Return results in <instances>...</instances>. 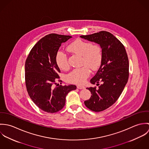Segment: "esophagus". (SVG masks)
Returning a JSON list of instances; mask_svg holds the SVG:
<instances>
[{
	"label": "esophagus",
	"mask_w": 149,
	"mask_h": 149,
	"mask_svg": "<svg viewBox=\"0 0 149 149\" xmlns=\"http://www.w3.org/2000/svg\"><path fill=\"white\" fill-rule=\"evenodd\" d=\"M77 88L79 89H85V86H83V85H78L77 86Z\"/></svg>",
	"instance_id": "obj_1"
}]
</instances>
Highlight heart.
<instances>
[{
  "instance_id": "1",
  "label": "heart",
  "mask_w": 149,
  "mask_h": 149,
  "mask_svg": "<svg viewBox=\"0 0 149 149\" xmlns=\"http://www.w3.org/2000/svg\"><path fill=\"white\" fill-rule=\"evenodd\" d=\"M68 50L76 54L81 56V68L73 70L66 77L68 82L77 84H82L89 76L91 70L95 71L99 69L102 63L103 54L100 46L81 39H77L70 43ZM56 62L62 70L69 68L68 57L62 51H58L56 55Z\"/></svg>"
}]
</instances>
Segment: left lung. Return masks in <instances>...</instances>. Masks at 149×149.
<instances>
[{
  "instance_id": "obj_1",
  "label": "left lung",
  "mask_w": 149,
  "mask_h": 149,
  "mask_svg": "<svg viewBox=\"0 0 149 149\" xmlns=\"http://www.w3.org/2000/svg\"><path fill=\"white\" fill-rule=\"evenodd\" d=\"M81 38L100 45L103 59L95 76L91 80L96 87L86 88L91 92L90 99L84 102L85 106L91 111L100 112L113 104L118 99L128 81L129 63L125 47L113 34L101 31Z\"/></svg>"
}]
</instances>
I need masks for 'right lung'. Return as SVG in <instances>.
<instances>
[{
  "label": "right lung",
  "instance_id": "add662e5",
  "mask_svg": "<svg viewBox=\"0 0 149 149\" xmlns=\"http://www.w3.org/2000/svg\"><path fill=\"white\" fill-rule=\"evenodd\" d=\"M72 37L50 34L31 49L25 63V82L27 92L36 105L43 111L55 113L65 104L67 94L76 89L74 85L56 86L60 69L56 55L61 43Z\"/></svg>",
  "mask_w": 149,
  "mask_h": 149
}]
</instances>
